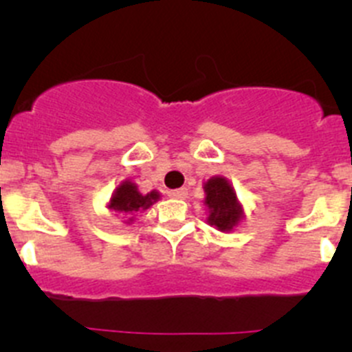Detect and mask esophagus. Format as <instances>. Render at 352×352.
I'll use <instances>...</instances> for the list:
<instances>
[{
	"label": "esophagus",
	"mask_w": 352,
	"mask_h": 352,
	"mask_svg": "<svg viewBox=\"0 0 352 352\" xmlns=\"http://www.w3.org/2000/svg\"><path fill=\"white\" fill-rule=\"evenodd\" d=\"M168 196L172 199H186L189 196V190L186 189V187H182V189H175V190H170Z\"/></svg>",
	"instance_id": "34e87169"
}]
</instances>
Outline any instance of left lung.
Here are the masks:
<instances>
[{"label":"left lung","instance_id":"obj_1","mask_svg":"<svg viewBox=\"0 0 352 352\" xmlns=\"http://www.w3.org/2000/svg\"><path fill=\"white\" fill-rule=\"evenodd\" d=\"M204 206L208 223L223 233L233 232L245 218L243 206L239 201L235 187L223 175H214L204 182Z\"/></svg>","mask_w":352,"mask_h":352}]
</instances>
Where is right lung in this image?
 I'll return each mask as SVG.
<instances>
[{
  "instance_id": "right-lung-1",
  "label": "right lung",
  "mask_w": 352,
  "mask_h": 352,
  "mask_svg": "<svg viewBox=\"0 0 352 352\" xmlns=\"http://www.w3.org/2000/svg\"><path fill=\"white\" fill-rule=\"evenodd\" d=\"M160 197H162V194L158 190L143 194L140 192V189H138V186L133 180H122L113 189L112 196H110L107 202V209L116 212L117 216H120L126 225H131V223H134V219H136L140 212L151 208L156 201H160Z\"/></svg>"
}]
</instances>
